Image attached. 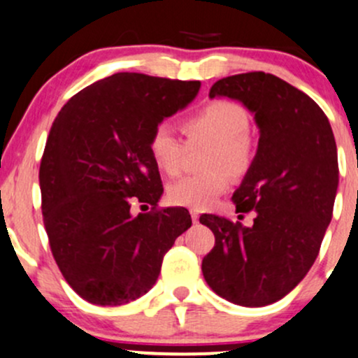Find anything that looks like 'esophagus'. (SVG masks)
<instances>
[{
  "label": "esophagus",
  "instance_id": "esophagus-1",
  "mask_svg": "<svg viewBox=\"0 0 358 358\" xmlns=\"http://www.w3.org/2000/svg\"><path fill=\"white\" fill-rule=\"evenodd\" d=\"M199 219H200L199 212L197 210H192V221H194V224H197Z\"/></svg>",
  "mask_w": 358,
  "mask_h": 358
}]
</instances>
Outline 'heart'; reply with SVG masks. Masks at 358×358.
Instances as JSON below:
<instances>
[{
  "mask_svg": "<svg viewBox=\"0 0 358 358\" xmlns=\"http://www.w3.org/2000/svg\"><path fill=\"white\" fill-rule=\"evenodd\" d=\"M183 131L188 144H210L207 159V175L185 176L168 188V199L173 206L203 210L227 190V175L239 176L251 163V146L248 139L250 115L241 105L217 100L207 103L192 115ZM185 144L168 124H159L149 137V155L156 168L164 175L175 176L182 170L185 158Z\"/></svg>",
  "mask_w": 358,
  "mask_h": 358,
  "instance_id": "heart-1",
  "label": "heart"
}]
</instances>
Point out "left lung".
<instances>
[{
    "label": "left lung",
    "instance_id": "8db88e82",
    "mask_svg": "<svg viewBox=\"0 0 358 358\" xmlns=\"http://www.w3.org/2000/svg\"><path fill=\"white\" fill-rule=\"evenodd\" d=\"M209 98L248 108L260 139L233 194L236 212L255 210L253 226L200 215L215 236L202 273L226 301L262 308L287 296L320 253L338 188L335 136L320 105L273 74L222 78Z\"/></svg>",
    "mask_w": 358,
    "mask_h": 358
}]
</instances>
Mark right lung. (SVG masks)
<instances>
[{"label":"right lung","mask_w":358,"mask_h":358,"mask_svg":"<svg viewBox=\"0 0 358 358\" xmlns=\"http://www.w3.org/2000/svg\"><path fill=\"white\" fill-rule=\"evenodd\" d=\"M200 81L117 73L86 86L54 120L42 156V214L54 260L78 296L120 306L158 280L175 239L192 226L183 207L158 206L163 185L149 137L188 107Z\"/></svg>","instance_id":"1"}]
</instances>
